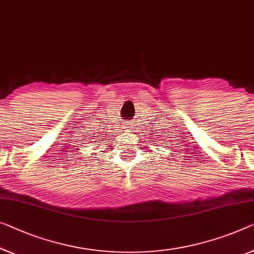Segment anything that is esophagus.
I'll list each match as a JSON object with an SVG mask.
<instances>
[{"label":"esophagus","mask_w":254,"mask_h":254,"mask_svg":"<svg viewBox=\"0 0 254 254\" xmlns=\"http://www.w3.org/2000/svg\"><path fill=\"white\" fill-rule=\"evenodd\" d=\"M125 128H131V127H130L129 124H126V127H125Z\"/></svg>","instance_id":"1"}]
</instances>
